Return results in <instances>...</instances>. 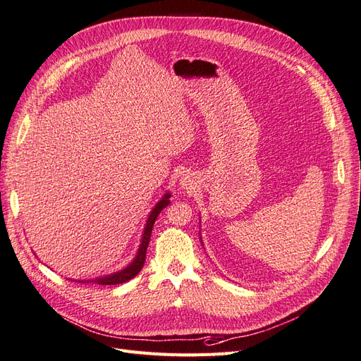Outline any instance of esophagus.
Masks as SVG:
<instances>
[{"label":"esophagus","instance_id":"34e87169","mask_svg":"<svg viewBox=\"0 0 361 361\" xmlns=\"http://www.w3.org/2000/svg\"><path fill=\"white\" fill-rule=\"evenodd\" d=\"M180 184H181V188H184V189H192V188H193V181H192L190 177H188V176H184V177L180 180Z\"/></svg>","mask_w":361,"mask_h":361}]
</instances>
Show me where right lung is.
Here are the masks:
<instances>
[{"label":"right lung","mask_w":361,"mask_h":361,"mask_svg":"<svg viewBox=\"0 0 361 361\" xmlns=\"http://www.w3.org/2000/svg\"><path fill=\"white\" fill-rule=\"evenodd\" d=\"M169 193H166L161 200L157 202V205L153 208V212H151L148 220H147V225H145V229H144V234H142V241H141V246H139V250H137V255L136 258L133 259V262L126 267L124 270L115 273V274H111V276H106V277H99V279H94V281H87L88 282H94L97 285H120V283H126L129 282L130 279H133L139 271L142 270L144 267V262H145V253H147V247H148V243H149V237H151V231H153V226H154V222L157 216L160 214V212L164 210L165 207H168L169 204ZM79 282H84L85 281H79Z\"/></svg>","instance_id":"right-lung-1"}]
</instances>
